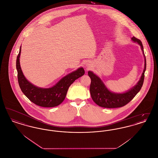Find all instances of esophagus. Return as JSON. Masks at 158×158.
I'll return each mask as SVG.
<instances>
[{
    "label": "esophagus",
    "mask_w": 158,
    "mask_h": 158,
    "mask_svg": "<svg viewBox=\"0 0 158 158\" xmlns=\"http://www.w3.org/2000/svg\"><path fill=\"white\" fill-rule=\"evenodd\" d=\"M86 65H89V63H87V64H86Z\"/></svg>",
    "instance_id": "34e87169"
}]
</instances>
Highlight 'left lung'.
I'll list each match as a JSON object with an SVG mask.
<instances>
[{
    "label": "left lung",
    "mask_w": 158,
    "mask_h": 158,
    "mask_svg": "<svg viewBox=\"0 0 158 158\" xmlns=\"http://www.w3.org/2000/svg\"><path fill=\"white\" fill-rule=\"evenodd\" d=\"M131 40L140 45L144 56L143 44L141 41L135 37H132ZM146 69V61L144 56V69L139 81L130 90L122 94L114 93L108 90L98 76L92 72L89 71L88 75L91 79L89 89L92 99L97 105L107 108H119L127 104L141 89L144 82Z\"/></svg>",
    "instance_id": "obj_1"
}]
</instances>
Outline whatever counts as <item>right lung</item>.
<instances>
[{
  "instance_id": "1",
  "label": "right lung",
  "mask_w": 158,
  "mask_h": 158,
  "mask_svg": "<svg viewBox=\"0 0 158 158\" xmlns=\"http://www.w3.org/2000/svg\"><path fill=\"white\" fill-rule=\"evenodd\" d=\"M21 51V47H20L16 63L19 85L23 94L31 102L38 106L54 107L60 105L66 98L69 86L75 80L85 74L83 68H79L63 77L52 88H38L27 81L23 74L19 63Z\"/></svg>"
}]
</instances>
